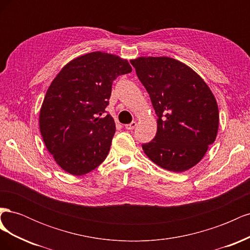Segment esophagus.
Wrapping results in <instances>:
<instances>
[{"instance_id": "1", "label": "esophagus", "mask_w": 250, "mask_h": 250, "mask_svg": "<svg viewBox=\"0 0 250 250\" xmlns=\"http://www.w3.org/2000/svg\"><path fill=\"white\" fill-rule=\"evenodd\" d=\"M135 126H137V122H131L130 124L125 125V128H126V129H128V130H132V129H134Z\"/></svg>"}]
</instances>
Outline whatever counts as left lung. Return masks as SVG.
Segmentation results:
<instances>
[{
    "label": "left lung",
    "mask_w": 250,
    "mask_h": 250,
    "mask_svg": "<svg viewBox=\"0 0 250 250\" xmlns=\"http://www.w3.org/2000/svg\"><path fill=\"white\" fill-rule=\"evenodd\" d=\"M157 116L155 138L142 147L160 167L184 172L197 165L216 140L219 110L213 93L190 66L170 57L131 60Z\"/></svg>",
    "instance_id": "left-lung-1"
}]
</instances>
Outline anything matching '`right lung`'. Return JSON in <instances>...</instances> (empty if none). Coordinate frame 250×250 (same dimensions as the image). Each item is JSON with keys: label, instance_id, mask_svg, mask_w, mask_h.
Wrapping results in <instances>:
<instances>
[{"label": "right lung", "instance_id": "right-lung-1", "mask_svg": "<svg viewBox=\"0 0 250 250\" xmlns=\"http://www.w3.org/2000/svg\"><path fill=\"white\" fill-rule=\"evenodd\" d=\"M132 71L126 59L92 52L65 64L52 81L40 112V129L62 169L83 175L106 158L116 124L107 113L112 82Z\"/></svg>", "mask_w": 250, "mask_h": 250}]
</instances>
